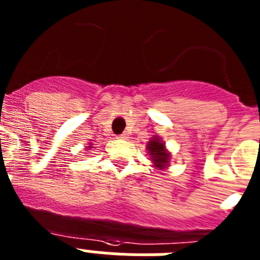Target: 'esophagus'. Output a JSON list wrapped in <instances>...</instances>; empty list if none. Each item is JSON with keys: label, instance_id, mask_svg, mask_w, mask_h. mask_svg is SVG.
I'll list each match as a JSON object with an SVG mask.
<instances>
[{"label": "esophagus", "instance_id": "obj_1", "mask_svg": "<svg viewBox=\"0 0 260 260\" xmlns=\"http://www.w3.org/2000/svg\"><path fill=\"white\" fill-rule=\"evenodd\" d=\"M118 138H119V139H127L128 134H127V133H122L121 135H118Z\"/></svg>", "mask_w": 260, "mask_h": 260}]
</instances>
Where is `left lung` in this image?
<instances>
[{"instance_id":"8db88e82","label":"left lung","mask_w":260,"mask_h":260,"mask_svg":"<svg viewBox=\"0 0 260 260\" xmlns=\"http://www.w3.org/2000/svg\"><path fill=\"white\" fill-rule=\"evenodd\" d=\"M147 151H148V155L151 156V161L153 162V167L158 168V169H164L169 165L171 153L168 152L167 148H165V143L161 142V139L155 135L147 143Z\"/></svg>"}]
</instances>
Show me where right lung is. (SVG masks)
Returning <instances> with one entry per match:
<instances>
[{
    "mask_svg": "<svg viewBox=\"0 0 260 260\" xmlns=\"http://www.w3.org/2000/svg\"><path fill=\"white\" fill-rule=\"evenodd\" d=\"M88 148H91V144H89V147H88Z\"/></svg>",
    "mask_w": 260,
    "mask_h": 260,
    "instance_id": "obj_1",
    "label": "right lung"
}]
</instances>
